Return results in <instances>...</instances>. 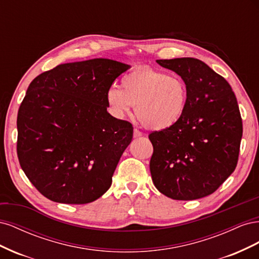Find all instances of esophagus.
<instances>
[{
    "instance_id": "obj_1",
    "label": "esophagus",
    "mask_w": 259,
    "mask_h": 259,
    "mask_svg": "<svg viewBox=\"0 0 259 259\" xmlns=\"http://www.w3.org/2000/svg\"><path fill=\"white\" fill-rule=\"evenodd\" d=\"M142 136H143V133L137 128H134V137L137 138V137H142Z\"/></svg>"
}]
</instances>
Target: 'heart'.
Instances as JSON below:
<instances>
[{
  "mask_svg": "<svg viewBox=\"0 0 259 259\" xmlns=\"http://www.w3.org/2000/svg\"><path fill=\"white\" fill-rule=\"evenodd\" d=\"M121 88L112 85L106 93L107 104L116 117L128 114L136 105V115L146 128L164 131L185 114L188 86L180 75L140 67L122 77Z\"/></svg>",
  "mask_w": 259,
  "mask_h": 259,
  "instance_id": "1",
  "label": "heart"
}]
</instances>
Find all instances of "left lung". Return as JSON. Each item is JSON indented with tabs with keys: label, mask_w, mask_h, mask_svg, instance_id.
<instances>
[{
	"label": "left lung",
	"mask_w": 259,
	"mask_h": 259,
	"mask_svg": "<svg viewBox=\"0 0 259 259\" xmlns=\"http://www.w3.org/2000/svg\"><path fill=\"white\" fill-rule=\"evenodd\" d=\"M156 62L186 81L188 104L173 127L149 135L152 182L173 200L201 199L236 169L243 133L238 101L229 83L199 59Z\"/></svg>",
	"instance_id": "8db88e82"
}]
</instances>
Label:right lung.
Returning a JSON list of instances; mask_svg holds the SVG:
<instances>
[{"label": "right lung", "instance_id": "right-lung-1", "mask_svg": "<svg viewBox=\"0 0 259 259\" xmlns=\"http://www.w3.org/2000/svg\"><path fill=\"white\" fill-rule=\"evenodd\" d=\"M131 66L107 58L69 62L30 83L17 116V154L45 198L86 204L100 198L133 138L107 111V90Z\"/></svg>", "mask_w": 259, "mask_h": 259}]
</instances>
